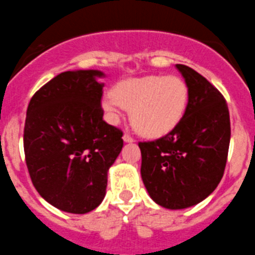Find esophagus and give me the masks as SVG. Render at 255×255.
I'll return each instance as SVG.
<instances>
[{
    "mask_svg": "<svg viewBox=\"0 0 255 255\" xmlns=\"http://www.w3.org/2000/svg\"><path fill=\"white\" fill-rule=\"evenodd\" d=\"M123 141H125V142H133L134 139H133L132 137L129 136V134H127V133H126V134H123Z\"/></svg>",
    "mask_w": 255,
    "mask_h": 255,
    "instance_id": "obj_1",
    "label": "esophagus"
}]
</instances>
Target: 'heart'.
Here are the masks:
<instances>
[{
    "label": "heart",
    "mask_w": 255,
    "mask_h": 255,
    "mask_svg": "<svg viewBox=\"0 0 255 255\" xmlns=\"http://www.w3.org/2000/svg\"><path fill=\"white\" fill-rule=\"evenodd\" d=\"M188 102L189 90L184 80L150 75L119 81L102 99V108L113 122L127 109L136 132L159 138L182 122Z\"/></svg>",
    "instance_id": "obj_1"
}]
</instances>
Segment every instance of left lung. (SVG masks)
<instances>
[{
	"instance_id": "obj_1",
	"label": "left lung",
	"mask_w": 255,
	"mask_h": 255,
	"mask_svg": "<svg viewBox=\"0 0 255 255\" xmlns=\"http://www.w3.org/2000/svg\"><path fill=\"white\" fill-rule=\"evenodd\" d=\"M176 68L189 90L182 122L161 138L138 143L144 187L157 205L169 210L192 207L216 189L231 134L222 94L193 68Z\"/></svg>"
}]
</instances>
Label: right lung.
I'll return each mask as SVG.
<instances>
[{"label": "right lung", "instance_id": "1", "mask_svg": "<svg viewBox=\"0 0 255 255\" xmlns=\"http://www.w3.org/2000/svg\"><path fill=\"white\" fill-rule=\"evenodd\" d=\"M98 70L66 71L39 89L26 111L25 160L38 193L65 212L88 213L105 197L122 130L103 119Z\"/></svg>", "mask_w": 255, "mask_h": 255}]
</instances>
